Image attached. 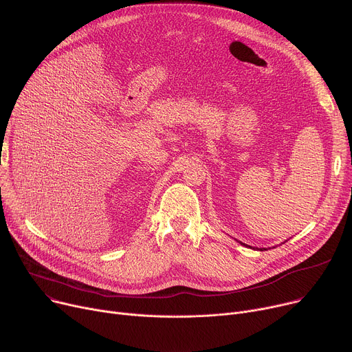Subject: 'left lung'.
I'll return each instance as SVG.
<instances>
[{
    "label": "left lung",
    "instance_id": "left-lung-1",
    "mask_svg": "<svg viewBox=\"0 0 352 352\" xmlns=\"http://www.w3.org/2000/svg\"><path fill=\"white\" fill-rule=\"evenodd\" d=\"M241 244H242V242H241ZM242 245H245V244H242ZM247 247V245H245ZM258 250V248H256ZM262 250H265V248H259V251H262Z\"/></svg>",
    "mask_w": 352,
    "mask_h": 352
}]
</instances>
